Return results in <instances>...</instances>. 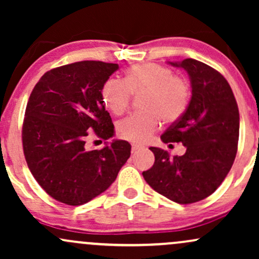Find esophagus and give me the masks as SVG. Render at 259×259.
<instances>
[{
	"label": "esophagus",
	"instance_id": "obj_1",
	"mask_svg": "<svg viewBox=\"0 0 259 259\" xmlns=\"http://www.w3.org/2000/svg\"><path fill=\"white\" fill-rule=\"evenodd\" d=\"M144 146H141V145H133V147H132V151H133V153H136L138 152V151H140V150H144Z\"/></svg>",
	"mask_w": 259,
	"mask_h": 259
}]
</instances>
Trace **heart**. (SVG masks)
Returning <instances> with one entry per match:
<instances>
[{
    "label": "heart",
    "mask_w": 259,
    "mask_h": 259,
    "mask_svg": "<svg viewBox=\"0 0 259 259\" xmlns=\"http://www.w3.org/2000/svg\"><path fill=\"white\" fill-rule=\"evenodd\" d=\"M139 97L141 112L124 118L117 133L127 141L142 144L158 130L160 119L165 124L180 119L189 107L191 85L184 76L174 75L173 69L158 63H142L130 67L123 80L108 79L101 88V100L114 115L126 111L130 95Z\"/></svg>",
    "instance_id": "b5f03b06"
}]
</instances>
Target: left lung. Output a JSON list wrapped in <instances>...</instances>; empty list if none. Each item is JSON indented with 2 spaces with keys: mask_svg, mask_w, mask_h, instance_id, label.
<instances>
[{
  "mask_svg": "<svg viewBox=\"0 0 259 259\" xmlns=\"http://www.w3.org/2000/svg\"><path fill=\"white\" fill-rule=\"evenodd\" d=\"M169 64L186 70L192 95L183 117L160 139L164 144L181 142L186 152L170 157L151 147L154 164L142 175L169 200L194 203L212 195L231 169L239 141V108L230 85L212 67L192 58Z\"/></svg>",
  "mask_w": 259,
  "mask_h": 259,
  "instance_id": "obj_1",
  "label": "left lung"
}]
</instances>
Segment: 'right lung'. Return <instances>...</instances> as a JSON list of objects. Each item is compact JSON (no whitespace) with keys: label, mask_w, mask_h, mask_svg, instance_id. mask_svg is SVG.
Wrapping results in <instances>:
<instances>
[{"label":"right lung","mask_w":259,"mask_h":259,"mask_svg":"<svg viewBox=\"0 0 259 259\" xmlns=\"http://www.w3.org/2000/svg\"><path fill=\"white\" fill-rule=\"evenodd\" d=\"M118 68L100 61L62 65L45 73L29 97L22 132L26 163L38 185L62 203L80 206L105 192L130 157L124 140L102 150L86 147L89 132L114 136L100 92Z\"/></svg>","instance_id":"1"}]
</instances>
